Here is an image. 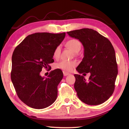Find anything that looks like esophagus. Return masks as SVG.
I'll return each instance as SVG.
<instances>
[{"mask_svg":"<svg viewBox=\"0 0 129 129\" xmlns=\"http://www.w3.org/2000/svg\"><path fill=\"white\" fill-rule=\"evenodd\" d=\"M63 75H64V76H68V75H70V74H69V73L66 72H65V71H63Z\"/></svg>","mask_w":129,"mask_h":129,"instance_id":"1","label":"esophagus"}]
</instances>
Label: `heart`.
I'll return each mask as SVG.
<instances>
[{
    "instance_id": "1",
    "label": "heart",
    "mask_w": 129,
    "mask_h": 129,
    "mask_svg": "<svg viewBox=\"0 0 129 129\" xmlns=\"http://www.w3.org/2000/svg\"><path fill=\"white\" fill-rule=\"evenodd\" d=\"M66 46L71 49L73 53H77L81 48V44L77 39H71L66 43ZM61 52V48L58 46L54 49L53 53V56L54 58H58L60 57ZM76 65L77 63L75 61H69L62 60L60 62L57 63L56 68L57 69H61L65 72H71Z\"/></svg>"
}]
</instances>
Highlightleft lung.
<instances>
[{"label": "left lung", "mask_w": 129, "mask_h": 129, "mask_svg": "<svg viewBox=\"0 0 129 129\" xmlns=\"http://www.w3.org/2000/svg\"><path fill=\"white\" fill-rule=\"evenodd\" d=\"M67 34L79 40L84 48V57L76 70L80 74L90 73L88 81L83 76L74 75V87L78 99L90 105L104 103L114 92L118 75L116 57L112 43L92 29L82 28Z\"/></svg>", "instance_id": "obj_1"}]
</instances>
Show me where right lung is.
Instances as JSON below:
<instances>
[{"mask_svg":"<svg viewBox=\"0 0 129 129\" xmlns=\"http://www.w3.org/2000/svg\"><path fill=\"white\" fill-rule=\"evenodd\" d=\"M65 36V33H35L28 35L15 48L12 56L11 78L17 95L30 108L44 109L57 97V86L63 78L60 69L41 77L43 68H50L54 62L53 53Z\"/></svg>","mask_w":129,"mask_h":129,"instance_id":"1","label":"right lung"}]
</instances>
